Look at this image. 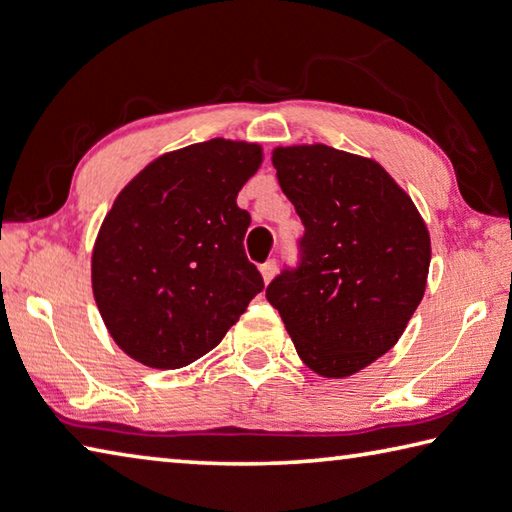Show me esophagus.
<instances>
[{"instance_id": "esophagus-1", "label": "esophagus", "mask_w": 512, "mask_h": 512, "mask_svg": "<svg viewBox=\"0 0 512 512\" xmlns=\"http://www.w3.org/2000/svg\"><path fill=\"white\" fill-rule=\"evenodd\" d=\"M260 274H263V281L269 283L276 274V260H267V263L260 265Z\"/></svg>"}]
</instances>
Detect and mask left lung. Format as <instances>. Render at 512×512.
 Here are the masks:
<instances>
[{"mask_svg":"<svg viewBox=\"0 0 512 512\" xmlns=\"http://www.w3.org/2000/svg\"><path fill=\"white\" fill-rule=\"evenodd\" d=\"M278 185L305 227L298 263L267 285L307 368L341 379L394 347L417 310L430 236L410 196L374 160L278 147Z\"/></svg>","mask_w":512,"mask_h":512,"instance_id":"1","label":"left lung"}]
</instances>
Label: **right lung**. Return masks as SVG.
Instances as JSON below:
<instances>
[{"mask_svg": "<svg viewBox=\"0 0 512 512\" xmlns=\"http://www.w3.org/2000/svg\"><path fill=\"white\" fill-rule=\"evenodd\" d=\"M258 144L214 138L144 167L115 198L93 247V296L131 359L176 370L223 341L263 292L245 256L252 216L236 205Z\"/></svg>", "mask_w": 512, "mask_h": 512, "instance_id": "right-lung-1", "label": "right lung"}]
</instances>
